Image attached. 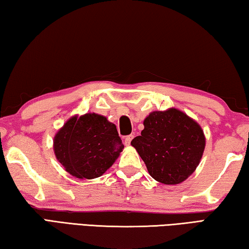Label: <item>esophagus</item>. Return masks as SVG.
I'll list each match as a JSON object with an SVG mask.
<instances>
[{"label": "esophagus", "mask_w": 249, "mask_h": 249, "mask_svg": "<svg viewBox=\"0 0 249 249\" xmlns=\"http://www.w3.org/2000/svg\"><path fill=\"white\" fill-rule=\"evenodd\" d=\"M134 138V135H128V136H126L124 138V144L125 146H129L130 145V142H132V140Z\"/></svg>", "instance_id": "esophagus-1"}]
</instances>
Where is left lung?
<instances>
[{"label":"left lung","mask_w":249,"mask_h":249,"mask_svg":"<svg viewBox=\"0 0 249 249\" xmlns=\"http://www.w3.org/2000/svg\"><path fill=\"white\" fill-rule=\"evenodd\" d=\"M130 144L155 180L175 185L187 180L199 166L205 136L197 122L170 107L151 112L144 120L141 136Z\"/></svg>","instance_id":"left-lung-1"}]
</instances>
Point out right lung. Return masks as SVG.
Returning <instances> with one entry per match:
<instances>
[{
	"label": "right lung",
	"mask_w": 249,
	"mask_h": 249,
	"mask_svg": "<svg viewBox=\"0 0 249 249\" xmlns=\"http://www.w3.org/2000/svg\"><path fill=\"white\" fill-rule=\"evenodd\" d=\"M123 148L116 126L96 113L70 117L53 137L57 160L78 179L102 176Z\"/></svg>",
	"instance_id": "obj_1"
}]
</instances>
